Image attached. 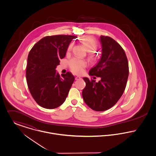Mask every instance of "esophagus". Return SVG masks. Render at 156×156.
Wrapping results in <instances>:
<instances>
[{"label":"esophagus","instance_id":"obj_1","mask_svg":"<svg viewBox=\"0 0 156 156\" xmlns=\"http://www.w3.org/2000/svg\"><path fill=\"white\" fill-rule=\"evenodd\" d=\"M82 78L80 77H79V76H77V77H75V80H80Z\"/></svg>","mask_w":156,"mask_h":156}]
</instances>
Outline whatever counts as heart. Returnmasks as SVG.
<instances>
[{
  "instance_id": "obj_1",
  "label": "heart",
  "mask_w": 156,
  "mask_h": 156,
  "mask_svg": "<svg viewBox=\"0 0 156 156\" xmlns=\"http://www.w3.org/2000/svg\"><path fill=\"white\" fill-rule=\"evenodd\" d=\"M79 41L84 45L87 51H89V58L91 59H95L96 55L94 52L97 47V43L92 37L90 36H84L79 38ZM73 46L71 43L69 45L68 51H70ZM69 66L71 70L75 74H80L83 72V69L87 66V62L83 59L74 58L69 61Z\"/></svg>"
}]
</instances>
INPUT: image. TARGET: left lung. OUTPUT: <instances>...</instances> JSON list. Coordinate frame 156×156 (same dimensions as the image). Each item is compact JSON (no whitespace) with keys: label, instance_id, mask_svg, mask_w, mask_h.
I'll use <instances>...</instances> for the list:
<instances>
[{"label":"left lung","instance_id":"1","mask_svg":"<svg viewBox=\"0 0 156 156\" xmlns=\"http://www.w3.org/2000/svg\"><path fill=\"white\" fill-rule=\"evenodd\" d=\"M101 56L89 70V75L100 77L96 82L83 77L86 87L82 91L85 103L95 111H105L114 106L122 96L129 77V64L121 46L111 37L101 36Z\"/></svg>","mask_w":156,"mask_h":156}]
</instances>
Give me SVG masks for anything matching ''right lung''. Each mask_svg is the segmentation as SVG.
I'll return each instance as SVG.
<instances>
[{
    "label": "right lung",
    "mask_w": 156,
    "mask_h": 156,
    "mask_svg": "<svg viewBox=\"0 0 156 156\" xmlns=\"http://www.w3.org/2000/svg\"><path fill=\"white\" fill-rule=\"evenodd\" d=\"M75 37L62 35L45 37L34 45L28 55L27 86L34 99L44 108L52 109L63 104L73 83L74 77L71 73L61 77L55 69Z\"/></svg>",
    "instance_id": "obj_1"
}]
</instances>
